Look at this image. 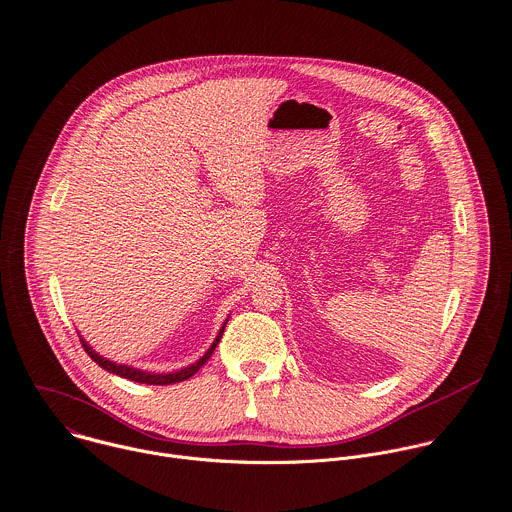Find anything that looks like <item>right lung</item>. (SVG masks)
Returning <instances> with one entry per match:
<instances>
[{"label": "right lung", "instance_id": "right-lung-1", "mask_svg": "<svg viewBox=\"0 0 512 512\" xmlns=\"http://www.w3.org/2000/svg\"><path fill=\"white\" fill-rule=\"evenodd\" d=\"M227 323V321H225ZM225 323H223V327L219 329V335L215 337V342H213V346L205 352V356L201 358V360H197L195 364H191V366H187V368H183V370H179V372H170V374H154V372H142V370H136V368H132V366H122V364H116V362H110V360H106V358H102L100 354H96L90 346H88V342H84V339L80 337V342H82V348L86 350V354L102 368V370H106V372H110V374H116V376H120V378H126V380H132V382H140V384H150V386H168V384H177V382H185V380H189L191 376H195L205 364H207V360L213 356V352H215V348H217V344L221 342V337H223V331H225Z\"/></svg>", "mask_w": 512, "mask_h": 512}]
</instances>
